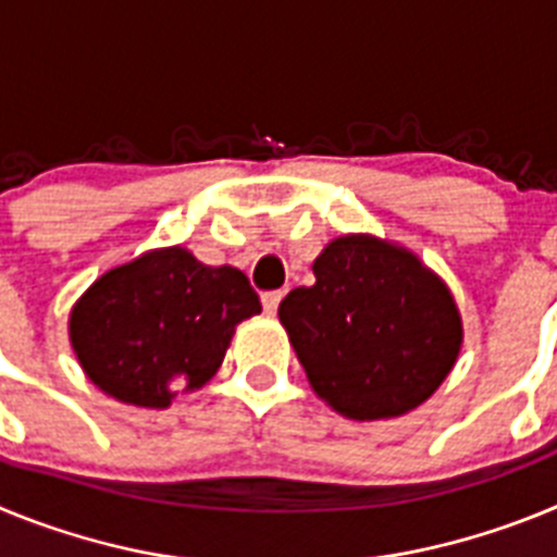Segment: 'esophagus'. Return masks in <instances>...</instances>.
Wrapping results in <instances>:
<instances>
[{"label":"esophagus","mask_w":557,"mask_h":557,"mask_svg":"<svg viewBox=\"0 0 557 557\" xmlns=\"http://www.w3.org/2000/svg\"><path fill=\"white\" fill-rule=\"evenodd\" d=\"M284 293L282 289H268V293H262V307L268 314H275V309H278V304H282Z\"/></svg>","instance_id":"obj_1"}]
</instances>
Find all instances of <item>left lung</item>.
I'll return each instance as SVG.
<instances>
[{
	"mask_svg": "<svg viewBox=\"0 0 557 557\" xmlns=\"http://www.w3.org/2000/svg\"><path fill=\"white\" fill-rule=\"evenodd\" d=\"M312 270V287H295L278 318L318 396L357 421L401 416L426 401L462 339L441 278L373 236H339Z\"/></svg>",
	"mask_w": 557,
	"mask_h": 557,
	"instance_id": "obj_1",
	"label": "left lung"
}]
</instances>
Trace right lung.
<instances>
[{"instance_id":"right-lung-1","label":"right lung","mask_w":557,"mask_h":557,"mask_svg":"<svg viewBox=\"0 0 557 557\" xmlns=\"http://www.w3.org/2000/svg\"><path fill=\"white\" fill-rule=\"evenodd\" d=\"M259 312L243 270L209 268L184 248H166L91 284L69 332L100 391L136 407H166L172 379L203 385L223 362L236 323Z\"/></svg>"}]
</instances>
